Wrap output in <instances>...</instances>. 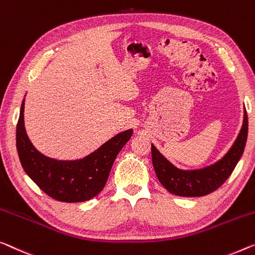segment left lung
Listing matches in <instances>:
<instances>
[{
  "mask_svg": "<svg viewBox=\"0 0 255 255\" xmlns=\"http://www.w3.org/2000/svg\"><path fill=\"white\" fill-rule=\"evenodd\" d=\"M248 130V113L244 109L241 131L227 153L214 164L197 169L177 168L151 144L152 164L159 182L167 191L181 197H201L213 192L225 183L238 164L245 149Z\"/></svg>",
  "mask_w": 255,
  "mask_h": 255,
  "instance_id": "1",
  "label": "left lung"
}]
</instances>
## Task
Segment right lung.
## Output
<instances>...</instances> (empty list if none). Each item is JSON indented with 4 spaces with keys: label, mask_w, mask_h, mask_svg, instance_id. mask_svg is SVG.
Segmentation results:
<instances>
[{
    "label": "right lung",
    "mask_w": 255,
    "mask_h": 255,
    "mask_svg": "<svg viewBox=\"0 0 255 255\" xmlns=\"http://www.w3.org/2000/svg\"><path fill=\"white\" fill-rule=\"evenodd\" d=\"M24 109L25 98L19 113L16 142L21 166L30 180L51 198L64 203H81L96 197L104 189L118 153L134 130L119 132L81 159L57 160L37 151L29 140Z\"/></svg>",
    "instance_id": "right-lung-1"
}]
</instances>
